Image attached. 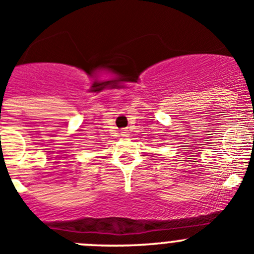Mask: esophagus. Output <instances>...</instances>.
Returning <instances> with one entry per match:
<instances>
[{"instance_id": "esophagus-1", "label": "esophagus", "mask_w": 254, "mask_h": 254, "mask_svg": "<svg viewBox=\"0 0 254 254\" xmlns=\"http://www.w3.org/2000/svg\"><path fill=\"white\" fill-rule=\"evenodd\" d=\"M122 134H123V136H126V132H122Z\"/></svg>"}]
</instances>
